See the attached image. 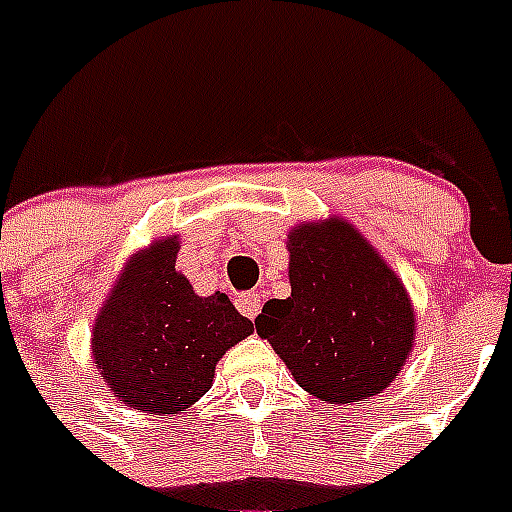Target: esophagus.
<instances>
[{
	"mask_svg": "<svg viewBox=\"0 0 512 512\" xmlns=\"http://www.w3.org/2000/svg\"><path fill=\"white\" fill-rule=\"evenodd\" d=\"M239 305V311L247 316V319H257V313H260V305H263V295L260 292H244V295L236 300Z\"/></svg>",
	"mask_w": 512,
	"mask_h": 512,
	"instance_id": "obj_1",
	"label": "esophagus"
}]
</instances>
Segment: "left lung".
Wrapping results in <instances>:
<instances>
[{"mask_svg": "<svg viewBox=\"0 0 512 512\" xmlns=\"http://www.w3.org/2000/svg\"><path fill=\"white\" fill-rule=\"evenodd\" d=\"M287 300H268L257 335L295 382L327 404H356L396 380L414 350L412 297L345 217L303 220L287 236Z\"/></svg>", "mask_w": 512, "mask_h": 512, "instance_id": "1", "label": "left lung"}]
</instances>
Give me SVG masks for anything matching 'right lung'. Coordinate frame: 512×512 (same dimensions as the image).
Segmentation results:
<instances>
[{"label":"right lung","instance_id":"add662e5","mask_svg":"<svg viewBox=\"0 0 512 512\" xmlns=\"http://www.w3.org/2000/svg\"><path fill=\"white\" fill-rule=\"evenodd\" d=\"M177 249V236H159L124 263L90 337L103 385L132 409L167 417L196 404L225 350L255 332L228 295H196L175 268Z\"/></svg>","mask_w":512,"mask_h":512}]
</instances>
